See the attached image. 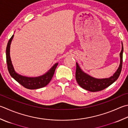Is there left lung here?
Listing matches in <instances>:
<instances>
[{
  "label": "left lung",
  "mask_w": 128,
  "mask_h": 128,
  "mask_svg": "<svg viewBox=\"0 0 128 128\" xmlns=\"http://www.w3.org/2000/svg\"><path fill=\"white\" fill-rule=\"evenodd\" d=\"M122 44V49L120 54V64L119 67L116 72L113 74V76L108 78L97 79L92 78L81 70L80 68L78 63H76V79L78 85L82 88L86 90L91 91V92H96V91H102L104 89L108 88L110 85L114 82L119 78L121 73L122 65V52H123V46Z\"/></svg>",
  "instance_id": "obj_1"
}]
</instances>
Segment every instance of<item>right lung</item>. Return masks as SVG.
Instances as JSON below:
<instances>
[{
    "label": "right lung",
    "instance_id": "1",
    "mask_svg": "<svg viewBox=\"0 0 128 128\" xmlns=\"http://www.w3.org/2000/svg\"><path fill=\"white\" fill-rule=\"evenodd\" d=\"M13 37L14 35L12 36L10 40H9L6 49L7 67H8V71L10 76L21 85H22L26 88L30 89V90L42 88L47 85V84H48L54 76L58 63L55 64L50 70L48 72H47L44 75L38 77V78H28V77L21 76L20 74H16L14 71L13 66L12 65L10 57V46Z\"/></svg>",
    "mask_w": 128,
    "mask_h": 128
}]
</instances>
